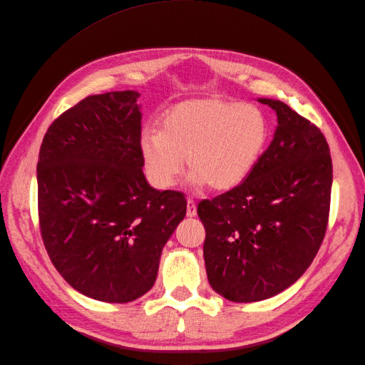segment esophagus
Returning <instances> with one entry per match:
<instances>
[{
	"label": "esophagus",
	"mask_w": 365,
	"mask_h": 365,
	"mask_svg": "<svg viewBox=\"0 0 365 365\" xmlns=\"http://www.w3.org/2000/svg\"><path fill=\"white\" fill-rule=\"evenodd\" d=\"M196 216V204L193 200H187V217Z\"/></svg>",
	"instance_id": "obj_1"
}]
</instances>
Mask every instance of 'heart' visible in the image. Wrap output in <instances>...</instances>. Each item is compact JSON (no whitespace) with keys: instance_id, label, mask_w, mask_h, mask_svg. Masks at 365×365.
<instances>
[{"instance_id":"b5f03b06","label":"heart","mask_w":365,"mask_h":365,"mask_svg":"<svg viewBox=\"0 0 365 365\" xmlns=\"http://www.w3.org/2000/svg\"><path fill=\"white\" fill-rule=\"evenodd\" d=\"M160 130L145 129L138 140L148 180L169 189L184 168L197 185L227 192L244 182L268 141V121L256 105L219 97L189 98L161 117Z\"/></svg>"}]
</instances>
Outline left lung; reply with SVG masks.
<instances>
[{
	"label": "left lung",
	"instance_id": "1",
	"mask_svg": "<svg viewBox=\"0 0 365 365\" xmlns=\"http://www.w3.org/2000/svg\"><path fill=\"white\" fill-rule=\"evenodd\" d=\"M259 102L277 114L269 148L244 182L197 205L208 282L235 303L267 300L294 284L329 220L332 158L323 132L280 101Z\"/></svg>",
	"mask_w": 365,
	"mask_h": 365
}]
</instances>
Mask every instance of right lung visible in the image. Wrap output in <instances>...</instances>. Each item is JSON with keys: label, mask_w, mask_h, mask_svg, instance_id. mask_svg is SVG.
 <instances>
[{"label": "right lung", "mask_w": 365, "mask_h": 365, "mask_svg": "<svg viewBox=\"0 0 365 365\" xmlns=\"http://www.w3.org/2000/svg\"><path fill=\"white\" fill-rule=\"evenodd\" d=\"M140 93L88 96L43 135L38 215L54 268L81 294L129 303L155 283L163 247L185 216L182 193L143 173Z\"/></svg>", "instance_id": "1"}]
</instances>
